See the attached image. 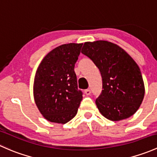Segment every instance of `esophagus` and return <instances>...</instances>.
Segmentation results:
<instances>
[{
    "mask_svg": "<svg viewBox=\"0 0 157 157\" xmlns=\"http://www.w3.org/2000/svg\"><path fill=\"white\" fill-rule=\"evenodd\" d=\"M85 94L86 95H90V89H86L85 90Z\"/></svg>",
    "mask_w": 157,
    "mask_h": 157,
    "instance_id": "obj_1",
    "label": "esophagus"
}]
</instances>
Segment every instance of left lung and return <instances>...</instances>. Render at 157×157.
<instances>
[{"label": "left lung", "mask_w": 157, "mask_h": 157, "mask_svg": "<svg viewBox=\"0 0 157 157\" xmlns=\"http://www.w3.org/2000/svg\"><path fill=\"white\" fill-rule=\"evenodd\" d=\"M82 53L99 69L103 90L97 106L106 119L119 121L135 114L144 97L140 68L123 49L106 41L85 42Z\"/></svg>", "instance_id": "8db88e82"}]
</instances>
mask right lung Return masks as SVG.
Segmentation results:
<instances>
[{"instance_id":"obj_1","label":"right lung","mask_w":157,"mask_h":157,"mask_svg":"<svg viewBox=\"0 0 157 157\" xmlns=\"http://www.w3.org/2000/svg\"><path fill=\"white\" fill-rule=\"evenodd\" d=\"M83 44H62L48 53L34 80V98L47 120L65 124L75 117L82 100L74 68Z\"/></svg>"}]
</instances>
